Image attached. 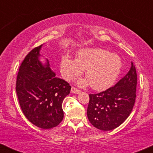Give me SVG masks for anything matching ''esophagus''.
Listing matches in <instances>:
<instances>
[{"label":"esophagus","mask_w":153,"mask_h":153,"mask_svg":"<svg viewBox=\"0 0 153 153\" xmlns=\"http://www.w3.org/2000/svg\"><path fill=\"white\" fill-rule=\"evenodd\" d=\"M71 92L73 93V94H79V93H80V91L79 90V89H77L76 88L72 87V88H71Z\"/></svg>","instance_id":"34e87169"}]
</instances>
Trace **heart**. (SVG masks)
I'll return each mask as SVG.
<instances>
[{"label": "heart", "instance_id": "heart-1", "mask_svg": "<svg viewBox=\"0 0 153 153\" xmlns=\"http://www.w3.org/2000/svg\"><path fill=\"white\" fill-rule=\"evenodd\" d=\"M122 60L117 54L101 48L84 49L78 52L76 59L63 56L60 61V72L66 80H74L85 70L88 80L78 82L80 85L91 83L96 90H104L111 86L122 69Z\"/></svg>", "mask_w": 153, "mask_h": 153}]
</instances>
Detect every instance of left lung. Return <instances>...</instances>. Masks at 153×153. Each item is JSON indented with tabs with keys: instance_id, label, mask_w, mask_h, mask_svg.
I'll list each match as a JSON object with an SVG mask.
<instances>
[{
	"instance_id": "8db88e82",
	"label": "left lung",
	"mask_w": 153,
	"mask_h": 153,
	"mask_svg": "<svg viewBox=\"0 0 153 153\" xmlns=\"http://www.w3.org/2000/svg\"><path fill=\"white\" fill-rule=\"evenodd\" d=\"M137 78L132 62L127 75L113 87L90 94L87 116L97 129L109 131L120 126L129 117L136 99Z\"/></svg>"
}]
</instances>
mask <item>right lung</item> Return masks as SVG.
<instances>
[{
	"label": "right lung",
	"instance_id": "1",
	"mask_svg": "<svg viewBox=\"0 0 153 153\" xmlns=\"http://www.w3.org/2000/svg\"><path fill=\"white\" fill-rule=\"evenodd\" d=\"M42 45L35 47L24 58L16 79L17 96L21 108L29 122L48 129L62 121V101L71 92L65 80L55 76L49 60H39Z\"/></svg>",
	"mask_w": 153,
	"mask_h": 153
}]
</instances>
